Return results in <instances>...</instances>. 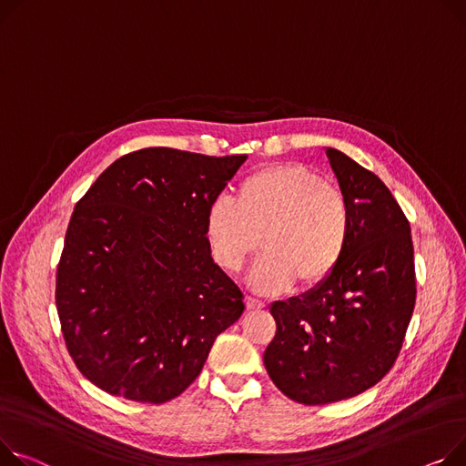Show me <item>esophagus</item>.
<instances>
[{
  "mask_svg": "<svg viewBox=\"0 0 466 466\" xmlns=\"http://www.w3.org/2000/svg\"><path fill=\"white\" fill-rule=\"evenodd\" d=\"M245 307L249 309V311H255V309H264V307H266V303H264V301H260V299H257V298L247 296V298H245Z\"/></svg>",
  "mask_w": 466,
  "mask_h": 466,
  "instance_id": "obj_1",
  "label": "esophagus"
}]
</instances>
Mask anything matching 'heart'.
<instances>
[{"instance_id": "b5f03b06", "label": "heart", "mask_w": 466, "mask_h": 466, "mask_svg": "<svg viewBox=\"0 0 466 466\" xmlns=\"http://www.w3.org/2000/svg\"><path fill=\"white\" fill-rule=\"evenodd\" d=\"M350 232L352 211L343 191L296 163L247 176L234 202L217 198L206 215L211 257L223 269H241L260 245L251 285L266 294L294 281L303 289L326 281L343 260Z\"/></svg>"}]
</instances>
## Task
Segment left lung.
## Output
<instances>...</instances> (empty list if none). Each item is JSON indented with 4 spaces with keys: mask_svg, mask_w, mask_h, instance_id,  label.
<instances>
[{
    "mask_svg": "<svg viewBox=\"0 0 466 466\" xmlns=\"http://www.w3.org/2000/svg\"><path fill=\"white\" fill-rule=\"evenodd\" d=\"M326 155L352 211L347 253L315 289L271 303L277 331L264 352L273 384L301 405L350 399L382 380L416 303L405 213L379 176L339 149Z\"/></svg>",
    "mask_w": 466,
    "mask_h": 466,
    "instance_id": "obj_1",
    "label": "left lung"
}]
</instances>
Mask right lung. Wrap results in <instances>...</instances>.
<instances>
[{
    "label": "right lung",
    "instance_id": "right-lung-1",
    "mask_svg": "<svg viewBox=\"0 0 466 466\" xmlns=\"http://www.w3.org/2000/svg\"><path fill=\"white\" fill-rule=\"evenodd\" d=\"M245 159L138 149L75 206L56 307L71 358L103 391L172 400L241 317V290L211 258L206 215Z\"/></svg>",
    "mask_w": 466,
    "mask_h": 466
}]
</instances>
